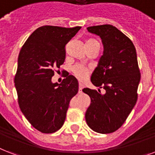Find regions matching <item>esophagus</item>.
<instances>
[{"label": "esophagus", "instance_id": "1", "mask_svg": "<svg viewBox=\"0 0 155 155\" xmlns=\"http://www.w3.org/2000/svg\"><path fill=\"white\" fill-rule=\"evenodd\" d=\"M83 88H84V84H81V83H80V84H79V92L81 93Z\"/></svg>", "mask_w": 155, "mask_h": 155}]
</instances>
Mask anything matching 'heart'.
Listing matches in <instances>:
<instances>
[{
  "label": "heart",
  "mask_w": 155,
  "mask_h": 155,
  "mask_svg": "<svg viewBox=\"0 0 155 155\" xmlns=\"http://www.w3.org/2000/svg\"><path fill=\"white\" fill-rule=\"evenodd\" d=\"M92 43H98V41L95 39H88L87 40L86 45L88 44H92ZM72 71H73L74 75L79 79L80 80H84L86 79L89 73V69L87 67L84 66L81 64H77L73 67L72 68Z\"/></svg>",
  "instance_id": "1"
}]
</instances>
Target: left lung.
<instances>
[{"mask_svg":"<svg viewBox=\"0 0 155 155\" xmlns=\"http://www.w3.org/2000/svg\"><path fill=\"white\" fill-rule=\"evenodd\" d=\"M87 29L99 36L104 45V53L91 81L106 92L83 89L91 98L85 119L91 130L109 134L123 125L137 102L141 75L136 50L130 39L113 25H96Z\"/></svg>","mask_w":155,"mask_h":155,"instance_id":"left-lung-1","label":"left lung"}]
</instances>
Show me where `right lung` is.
<instances>
[{
  "label": "right lung",
  "mask_w": 155,
  "mask_h": 155,
  "mask_svg": "<svg viewBox=\"0 0 155 155\" xmlns=\"http://www.w3.org/2000/svg\"><path fill=\"white\" fill-rule=\"evenodd\" d=\"M81 27L45 25L32 32L18 56L14 83L19 107L31 125L50 134L62 127L71 98L79 84L73 75L61 84L52 83L54 68L64 62L65 45Z\"/></svg>",
  "instance_id": "add662e5"
}]
</instances>
